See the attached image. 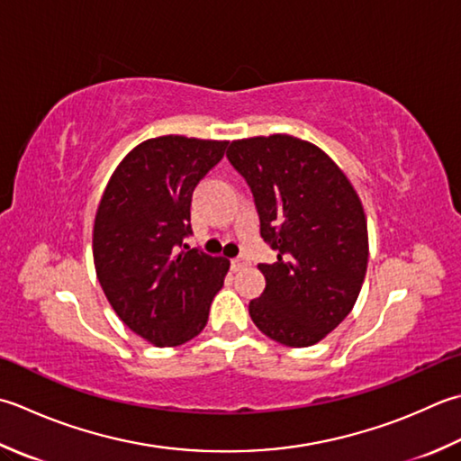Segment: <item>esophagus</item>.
Here are the masks:
<instances>
[{"label": "esophagus", "mask_w": 461, "mask_h": 461, "mask_svg": "<svg viewBox=\"0 0 461 461\" xmlns=\"http://www.w3.org/2000/svg\"><path fill=\"white\" fill-rule=\"evenodd\" d=\"M246 264H248V258L246 256H238V258L231 259V267L233 269H240L241 266H246Z\"/></svg>", "instance_id": "obj_1"}]
</instances>
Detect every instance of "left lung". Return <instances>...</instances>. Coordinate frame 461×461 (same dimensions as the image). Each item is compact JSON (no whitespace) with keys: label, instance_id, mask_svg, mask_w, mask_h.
Wrapping results in <instances>:
<instances>
[{"label":"left lung","instance_id":"left-lung-1","mask_svg":"<svg viewBox=\"0 0 461 461\" xmlns=\"http://www.w3.org/2000/svg\"><path fill=\"white\" fill-rule=\"evenodd\" d=\"M228 159L249 185L261 238L277 254L274 264L258 266L266 290L249 302L251 320L277 344H318L346 320L362 290V202L326 153L294 135L231 141Z\"/></svg>","mask_w":461,"mask_h":461}]
</instances>
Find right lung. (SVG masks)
<instances>
[{
	"label": "right lung",
	"mask_w": 461,
	"mask_h": 461,
	"mask_svg": "<svg viewBox=\"0 0 461 461\" xmlns=\"http://www.w3.org/2000/svg\"><path fill=\"white\" fill-rule=\"evenodd\" d=\"M228 141L161 135L133 148L107 184L94 225L102 290L131 331L153 346L200 333L230 269L225 258L189 248L192 195Z\"/></svg>",
	"instance_id": "add662e5"
}]
</instances>
